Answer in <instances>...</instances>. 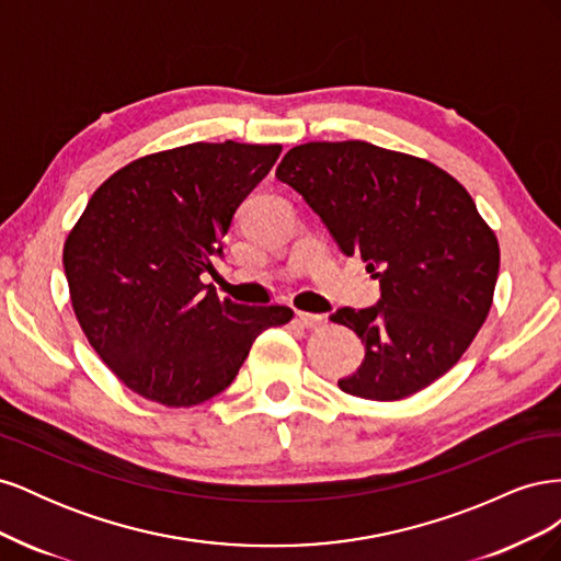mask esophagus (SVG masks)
<instances>
[{
  "label": "esophagus",
  "instance_id": "obj_1",
  "mask_svg": "<svg viewBox=\"0 0 561 561\" xmlns=\"http://www.w3.org/2000/svg\"><path fill=\"white\" fill-rule=\"evenodd\" d=\"M295 318H297L299 325L309 328V330H313V328L322 325V320H325V316H320V313H309V311H297V313H295Z\"/></svg>",
  "mask_w": 561,
  "mask_h": 561
}]
</instances>
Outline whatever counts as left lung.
<instances>
[{
    "label": "left lung",
    "instance_id": "1",
    "mask_svg": "<svg viewBox=\"0 0 561 561\" xmlns=\"http://www.w3.org/2000/svg\"><path fill=\"white\" fill-rule=\"evenodd\" d=\"M276 178L381 285L377 307L330 316L365 344L363 365L339 388L386 402L447 375L486 320L501 264L463 184L431 161L360 140L293 147Z\"/></svg>",
    "mask_w": 561,
    "mask_h": 561
}]
</instances>
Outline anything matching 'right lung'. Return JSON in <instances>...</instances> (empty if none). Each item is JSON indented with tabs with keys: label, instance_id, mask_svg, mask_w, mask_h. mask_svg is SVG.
Masks as SVG:
<instances>
[{
	"label": "right lung",
	"instance_id": "right-lung-1",
	"mask_svg": "<svg viewBox=\"0 0 561 561\" xmlns=\"http://www.w3.org/2000/svg\"><path fill=\"white\" fill-rule=\"evenodd\" d=\"M280 145L194 142L124 165L70 231L62 266L89 344L133 393L165 407L215 398L252 342L293 318L243 307L201 280Z\"/></svg>",
	"mask_w": 561,
	"mask_h": 561
}]
</instances>
